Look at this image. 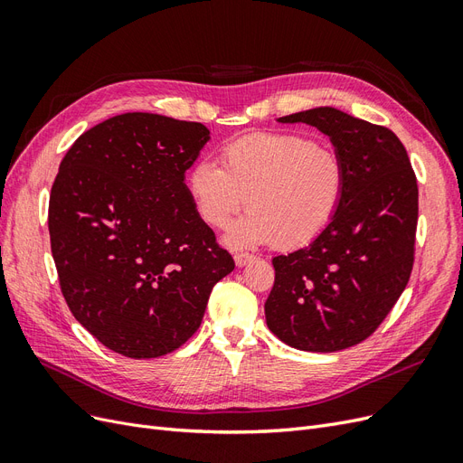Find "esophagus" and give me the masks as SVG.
<instances>
[{"instance_id":"obj_1","label":"esophagus","mask_w":463,"mask_h":463,"mask_svg":"<svg viewBox=\"0 0 463 463\" xmlns=\"http://www.w3.org/2000/svg\"><path fill=\"white\" fill-rule=\"evenodd\" d=\"M253 260H256V258H253L251 253H248V251H236V253H234V263H236L238 267H244V265L251 263Z\"/></svg>"}]
</instances>
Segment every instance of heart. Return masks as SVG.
<instances>
[{"label": "heart", "mask_w": 463, "mask_h": 463, "mask_svg": "<svg viewBox=\"0 0 463 463\" xmlns=\"http://www.w3.org/2000/svg\"><path fill=\"white\" fill-rule=\"evenodd\" d=\"M221 165L200 159L186 176L188 194L203 222L231 227L227 242L280 248L304 246L331 225L346 194V163L331 146L300 132H256L229 142Z\"/></svg>", "instance_id": "b5f03b06"}]
</instances>
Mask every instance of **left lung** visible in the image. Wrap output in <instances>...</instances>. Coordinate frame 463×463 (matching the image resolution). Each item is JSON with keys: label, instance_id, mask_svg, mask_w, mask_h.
<instances>
[{"label": "left lung", "instance_id": "left-lung-1", "mask_svg": "<svg viewBox=\"0 0 463 463\" xmlns=\"http://www.w3.org/2000/svg\"><path fill=\"white\" fill-rule=\"evenodd\" d=\"M279 121L329 134L348 183L331 225L309 246L273 260L267 326L292 348L338 352L375 333L408 285L420 213L417 178L391 128L335 108Z\"/></svg>", "mask_w": 463, "mask_h": 463}]
</instances>
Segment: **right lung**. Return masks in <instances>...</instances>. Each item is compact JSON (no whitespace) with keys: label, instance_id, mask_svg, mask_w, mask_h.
<instances>
[{"label":"right lung","instance_id":"1","mask_svg":"<svg viewBox=\"0 0 463 463\" xmlns=\"http://www.w3.org/2000/svg\"><path fill=\"white\" fill-rule=\"evenodd\" d=\"M207 140L202 123L123 113L80 134L53 181L48 227L65 302L132 360L181 348L234 269L184 184Z\"/></svg>","mask_w":463,"mask_h":463}]
</instances>
